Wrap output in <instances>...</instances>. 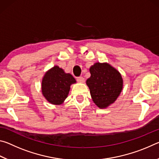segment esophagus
I'll return each mask as SVG.
<instances>
[{"mask_svg":"<svg viewBox=\"0 0 159 159\" xmlns=\"http://www.w3.org/2000/svg\"><path fill=\"white\" fill-rule=\"evenodd\" d=\"M77 81L80 83H83L85 82V79L83 77H78Z\"/></svg>","mask_w":159,"mask_h":159,"instance_id":"obj_1","label":"esophagus"}]
</instances>
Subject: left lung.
Listing matches in <instances>:
<instances>
[{
	"label": "left lung",
	"instance_id": "obj_1",
	"mask_svg": "<svg viewBox=\"0 0 159 159\" xmlns=\"http://www.w3.org/2000/svg\"><path fill=\"white\" fill-rule=\"evenodd\" d=\"M90 77L86 80L91 98L99 109L114 103L123 90L121 74L109 63L96 62L90 68Z\"/></svg>",
	"mask_w": 159,
	"mask_h": 159
}]
</instances>
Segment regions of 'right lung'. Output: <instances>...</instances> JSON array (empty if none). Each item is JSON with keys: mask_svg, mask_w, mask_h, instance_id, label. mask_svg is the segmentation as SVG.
I'll list each match as a JSON object with an SVG mask.
<instances>
[{"mask_svg": "<svg viewBox=\"0 0 159 159\" xmlns=\"http://www.w3.org/2000/svg\"><path fill=\"white\" fill-rule=\"evenodd\" d=\"M76 79L63 69L55 65L45 72L42 79L41 90L45 99L52 104L60 105L68 97L70 87Z\"/></svg>", "mask_w": 159, "mask_h": 159, "instance_id": "1", "label": "right lung"}]
</instances>
